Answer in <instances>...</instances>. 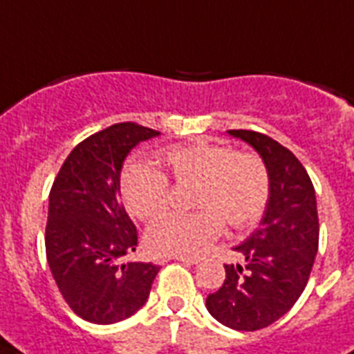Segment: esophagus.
<instances>
[{
	"instance_id": "1",
	"label": "esophagus",
	"mask_w": 354,
	"mask_h": 354,
	"mask_svg": "<svg viewBox=\"0 0 354 354\" xmlns=\"http://www.w3.org/2000/svg\"><path fill=\"white\" fill-rule=\"evenodd\" d=\"M176 261H182V263H187V264H198L200 263V257H191V255H174Z\"/></svg>"
}]
</instances>
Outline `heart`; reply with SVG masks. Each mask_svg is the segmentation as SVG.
<instances>
[{
    "label": "heart",
    "instance_id": "obj_1",
    "mask_svg": "<svg viewBox=\"0 0 354 354\" xmlns=\"http://www.w3.org/2000/svg\"><path fill=\"white\" fill-rule=\"evenodd\" d=\"M176 183H196L194 213H171L147 232V248L154 255H198L222 233L224 221L235 230L255 224L270 196V174L264 161L252 152L211 139L172 147L161 156ZM121 196L139 221L161 215L171 200V185L161 171L130 165L121 176Z\"/></svg>",
    "mask_w": 354,
    "mask_h": 354
}]
</instances>
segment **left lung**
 Listing matches in <instances>:
<instances>
[{
  "mask_svg": "<svg viewBox=\"0 0 354 354\" xmlns=\"http://www.w3.org/2000/svg\"><path fill=\"white\" fill-rule=\"evenodd\" d=\"M227 133L263 158L270 196L261 226L233 248L244 264H224L226 279L205 307L230 329L259 330L285 316L307 286L318 253V207L313 182L290 150L253 130Z\"/></svg>",
  "mask_w": 354,
  "mask_h": 354,
  "instance_id": "obj_1",
  "label": "left lung"
}]
</instances>
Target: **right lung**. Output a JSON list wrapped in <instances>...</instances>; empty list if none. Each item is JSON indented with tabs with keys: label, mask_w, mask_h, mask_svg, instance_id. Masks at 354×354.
Wrapping results in <instances>:
<instances>
[{
	"label": "right lung",
	"mask_w": 354,
	"mask_h": 354,
	"mask_svg": "<svg viewBox=\"0 0 354 354\" xmlns=\"http://www.w3.org/2000/svg\"><path fill=\"white\" fill-rule=\"evenodd\" d=\"M156 136L138 122L112 124L80 141L53 182L47 263L69 308L91 324H118L138 313L160 272L152 263H121L136 252L138 232L119 200L124 158Z\"/></svg>",
	"instance_id": "add662e5"
}]
</instances>
